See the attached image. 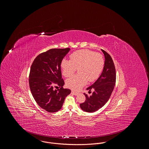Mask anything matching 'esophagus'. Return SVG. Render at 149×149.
Here are the masks:
<instances>
[{
	"instance_id": "1",
	"label": "esophagus",
	"mask_w": 149,
	"mask_h": 149,
	"mask_svg": "<svg viewBox=\"0 0 149 149\" xmlns=\"http://www.w3.org/2000/svg\"><path fill=\"white\" fill-rule=\"evenodd\" d=\"M72 94H73L74 95H77L79 93H77V92H75V91H72Z\"/></svg>"
}]
</instances>
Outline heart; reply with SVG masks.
<instances>
[{"label":"heart","mask_w":149,"mask_h":149,"mask_svg":"<svg viewBox=\"0 0 149 149\" xmlns=\"http://www.w3.org/2000/svg\"><path fill=\"white\" fill-rule=\"evenodd\" d=\"M70 60L63 59L61 63L62 74L69 77L79 68V74L66 80V86L74 90H80L87 80L93 81L101 74L104 66V59L102 55L88 49L78 50L70 55Z\"/></svg>","instance_id":"heart-1"}]
</instances>
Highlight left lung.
I'll return each instance as SVG.
<instances>
[{"mask_svg": "<svg viewBox=\"0 0 149 149\" xmlns=\"http://www.w3.org/2000/svg\"><path fill=\"white\" fill-rule=\"evenodd\" d=\"M104 55L105 63L103 70L98 79L87 90L92 95L86 96L84 102L80 104L81 109L87 112H93L102 107L108 101L113 91L116 82L115 68L111 56L105 51L101 49Z\"/></svg>", "mask_w": 149, "mask_h": 149, "instance_id": "left-lung-1", "label": "left lung"}]
</instances>
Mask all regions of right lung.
Segmentation results:
<instances>
[{
    "instance_id": "add662e5",
    "label": "right lung",
    "mask_w": 149,
    "mask_h": 149,
    "mask_svg": "<svg viewBox=\"0 0 149 149\" xmlns=\"http://www.w3.org/2000/svg\"><path fill=\"white\" fill-rule=\"evenodd\" d=\"M70 48L51 49L38 55L30 69L29 85L32 95L38 105L48 112L60 110L65 99L71 91L63 88L61 63ZM61 87L54 90L55 84Z\"/></svg>"
}]
</instances>
